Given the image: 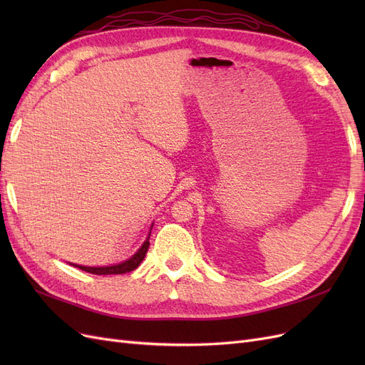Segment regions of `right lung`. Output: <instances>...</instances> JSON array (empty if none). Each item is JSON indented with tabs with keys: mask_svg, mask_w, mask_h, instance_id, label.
<instances>
[{
	"mask_svg": "<svg viewBox=\"0 0 365 365\" xmlns=\"http://www.w3.org/2000/svg\"><path fill=\"white\" fill-rule=\"evenodd\" d=\"M153 227V225H152ZM152 230V228H150ZM149 237H150V231L146 237V240L143 242V245L138 248V251L134 254V256L129 257L128 260L117 263V264H111V267H82V264H73V267L79 268L85 272H91V274H97V275H108V274H125V272H130L134 271L135 268H138V264L145 259L146 252L149 250Z\"/></svg>",
	"mask_w": 365,
	"mask_h": 365,
	"instance_id": "right-lung-1",
	"label": "right lung"
}]
</instances>
